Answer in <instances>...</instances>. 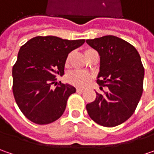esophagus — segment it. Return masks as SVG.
<instances>
[{
  "label": "esophagus",
  "mask_w": 154,
  "mask_h": 154,
  "mask_svg": "<svg viewBox=\"0 0 154 154\" xmlns=\"http://www.w3.org/2000/svg\"><path fill=\"white\" fill-rule=\"evenodd\" d=\"M76 91H77V92H84V89L83 88H77Z\"/></svg>",
  "instance_id": "34e87169"
}]
</instances>
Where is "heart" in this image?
I'll return each instance as SVG.
<instances>
[{
  "label": "heart",
  "instance_id": "heart-1",
  "mask_svg": "<svg viewBox=\"0 0 154 154\" xmlns=\"http://www.w3.org/2000/svg\"><path fill=\"white\" fill-rule=\"evenodd\" d=\"M69 59H70V56H68L67 58V63H68L69 62ZM67 79H68V82L74 86H85L90 82V80H92V74L88 72H86V71L75 70L68 74Z\"/></svg>",
  "mask_w": 154,
  "mask_h": 154
}]
</instances>
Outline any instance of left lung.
I'll return each mask as SVG.
<instances>
[{
	"label": "left lung",
	"instance_id": "1",
	"mask_svg": "<svg viewBox=\"0 0 154 154\" xmlns=\"http://www.w3.org/2000/svg\"><path fill=\"white\" fill-rule=\"evenodd\" d=\"M98 51L100 68L97 83L107 86L104 94L96 92L95 100L86 104L89 116L103 127H115L133 115L143 92L144 68L133 45L115 36L87 39Z\"/></svg>",
	"mask_w": 154,
	"mask_h": 154
}]
</instances>
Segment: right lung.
<instances>
[{"mask_svg": "<svg viewBox=\"0 0 154 154\" xmlns=\"http://www.w3.org/2000/svg\"><path fill=\"white\" fill-rule=\"evenodd\" d=\"M85 39L67 40L55 37H35L22 45L13 67V92L15 101L27 119L37 124H49L60 118L68 97L76 92L69 84L51 86L57 75L64 74L68 54Z\"/></svg>", "mask_w": 154, "mask_h": 154, "instance_id": "obj_1", "label": "right lung"}]
</instances>
